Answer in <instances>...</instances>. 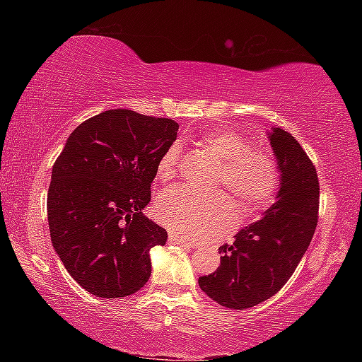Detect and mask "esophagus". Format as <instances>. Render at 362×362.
I'll use <instances>...</instances> for the list:
<instances>
[{"instance_id": "1", "label": "esophagus", "mask_w": 362, "mask_h": 362, "mask_svg": "<svg viewBox=\"0 0 362 362\" xmlns=\"http://www.w3.org/2000/svg\"><path fill=\"white\" fill-rule=\"evenodd\" d=\"M169 243L182 244V246H193V243L187 240V238H182V236H177V235H169Z\"/></svg>"}]
</instances>
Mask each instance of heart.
Returning a JSON list of instances; mask_svg holds the SVG:
<instances>
[{
	"mask_svg": "<svg viewBox=\"0 0 362 362\" xmlns=\"http://www.w3.org/2000/svg\"><path fill=\"white\" fill-rule=\"evenodd\" d=\"M201 144L223 159L216 179L226 187L244 214H254L272 203L283 182L278 158L267 148H255L244 134L220 127L201 134ZM180 145H169L156 164L159 180H173L179 170ZM156 218L170 231L193 240H209L235 222V211L225 194L198 196L170 188L159 196Z\"/></svg>",
	"mask_w": 362,
	"mask_h": 362,
	"instance_id": "1",
	"label": "heart"
}]
</instances>
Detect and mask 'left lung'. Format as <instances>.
Masks as SVG:
<instances>
[{
	"label": "left lung",
	"instance_id": "8db88e82",
	"mask_svg": "<svg viewBox=\"0 0 362 362\" xmlns=\"http://www.w3.org/2000/svg\"><path fill=\"white\" fill-rule=\"evenodd\" d=\"M268 137L283 173L278 201L233 244L220 246V267L198 279L201 289L226 308H250L273 297L296 272L317 225L320 180L313 161L281 127Z\"/></svg>",
	"mask_w": 362,
	"mask_h": 362
}]
</instances>
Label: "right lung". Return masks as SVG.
I'll use <instances>...</instances> for the list:
<instances>
[{"mask_svg":"<svg viewBox=\"0 0 362 362\" xmlns=\"http://www.w3.org/2000/svg\"><path fill=\"white\" fill-rule=\"evenodd\" d=\"M179 124L132 110H108L70 134L47 192L51 241L70 276L102 298L142 289L150 249L168 233L142 212L151 199L158 159Z\"/></svg>","mask_w":362,"mask_h":362,"instance_id":"add662e5","label":"right lung"}]
</instances>
